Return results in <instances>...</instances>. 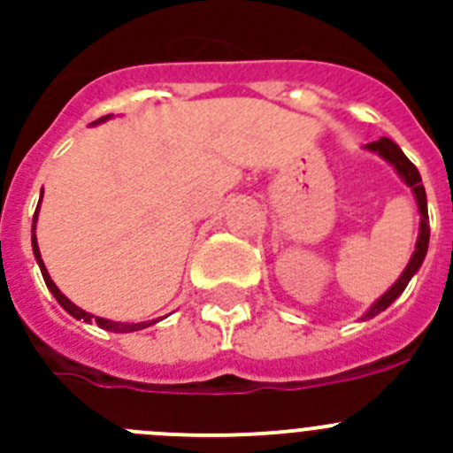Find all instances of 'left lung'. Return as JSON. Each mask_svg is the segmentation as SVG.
Returning <instances> with one entry per match:
<instances>
[{"mask_svg": "<svg viewBox=\"0 0 453 453\" xmlns=\"http://www.w3.org/2000/svg\"><path fill=\"white\" fill-rule=\"evenodd\" d=\"M363 150L372 151V154H379L383 161L390 163V165L395 167V172L399 174V179H402V181L406 183L411 190H413L415 202H418V211H419V234H418V242H415L413 256H411V261H408L406 270L402 272V276H399L397 281L392 283V286L383 292L381 297L372 303L370 311L363 315L361 319L365 322V319L376 318V315L381 313V311H386V308L390 306V303L395 302V299H397L403 290H406L408 281H411V279L418 274V270L422 267V263H424V256H426V250H429V231L431 229H429V211H426V192H424L422 177H419L418 167L408 161L406 154L399 150L397 142H392L390 138H379V140H374V142H367Z\"/></svg>", "mask_w": 453, "mask_h": 453, "instance_id": "8db88e82", "label": "left lung"}]
</instances>
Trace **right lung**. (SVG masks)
<instances>
[{
    "label": "right lung",
    "mask_w": 453,
    "mask_h": 453,
    "mask_svg": "<svg viewBox=\"0 0 453 453\" xmlns=\"http://www.w3.org/2000/svg\"><path fill=\"white\" fill-rule=\"evenodd\" d=\"M111 118V115H106V118H99L97 122H92V124H99V122H106V119ZM40 202H42V192H40ZM35 219H38V208H35V215H34V226H31V247H34V256H35V261H38V267L40 272H42V279H45L47 288H50V292L56 297V302L61 303L63 308H65L67 313L72 315V318H77V319H83V322H97L102 329L106 331H113V334H131V331H140V329H147V326H151V324H156L158 319H150V322H113V319H104V318H97V315H92V313H86L83 308H79L77 303H72L70 299L63 295L58 288H56V283L51 281V276L50 272H47L45 263H42V256H40V247H38V238H35Z\"/></svg>",
    "instance_id": "1"
}]
</instances>
